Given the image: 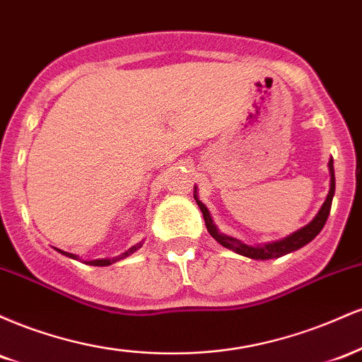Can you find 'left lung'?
Instances as JSON below:
<instances>
[{"instance_id": "obj_1", "label": "left lung", "mask_w": 362, "mask_h": 362, "mask_svg": "<svg viewBox=\"0 0 362 362\" xmlns=\"http://www.w3.org/2000/svg\"><path fill=\"white\" fill-rule=\"evenodd\" d=\"M328 170H330V190H328L325 202H323V206L320 207L318 214L315 216L313 221L306 224V226H303L301 230L294 231L293 235L279 240V242H271V243H264V245H248V243H243V242H240V240L233 238V236L223 235L221 231L218 230V226L214 224L209 211H207V207L202 204L201 201H199L197 190L195 189H194V199H195V202H197V206L201 207L202 216H204L207 231H209V235L213 236V238L219 245H223V247L228 248V250H233L236 253H240V255L248 257V259H255V260L277 259V257H282V255H286V253H291V252L298 250V248L305 247V245L310 243L311 240H313L315 236L322 231V228L325 226L328 214H330L332 199H334V194H335L334 160L328 161Z\"/></svg>"}]
</instances>
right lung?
<instances>
[{
  "label": "right lung",
  "mask_w": 362,
  "mask_h": 362,
  "mask_svg": "<svg viewBox=\"0 0 362 362\" xmlns=\"http://www.w3.org/2000/svg\"><path fill=\"white\" fill-rule=\"evenodd\" d=\"M141 247V243H138V245H134V247L132 248H129V250L126 252V253H122V255H119V257H115V259H97V260H90V262H86V264L88 265H97V267H105V265H110V264H114V262H117V260H120V259H124V257H127V255H131L132 252H136L138 250V248ZM59 253H62V255H66V257H69V259H74V260H78V257L76 255H73V253H68V252H62V250H57Z\"/></svg>",
  "instance_id": "1"
}]
</instances>
